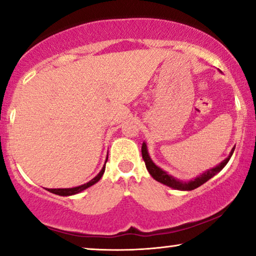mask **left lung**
<instances>
[{
    "label": "left lung",
    "instance_id": "1",
    "mask_svg": "<svg viewBox=\"0 0 256 256\" xmlns=\"http://www.w3.org/2000/svg\"><path fill=\"white\" fill-rule=\"evenodd\" d=\"M233 152H234V147H233L231 152H230L228 156L226 158L225 160H222L220 164L216 166V167L211 168V169H208V170L202 172L200 175H198L197 178H195L194 180L183 182V181H181V180H178V178H175L174 176L169 175L167 172H164V169L158 167V166L153 162V160L150 159V156L148 154V150H147V146H146L145 142H142V159H144V161H145L147 170H148L150 174L152 175V178L156 180V181L162 183V184H164V186H170V188L176 189V190H182V192H190V190L198 188V186H200L202 184H204V183L208 181V180H210L211 178H214L216 174H218V172H220L226 164H228L230 159H231Z\"/></svg>",
    "mask_w": 256,
    "mask_h": 256
}]
</instances>
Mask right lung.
<instances>
[{
  "label": "right lung",
  "mask_w": 256,
  "mask_h": 256,
  "mask_svg": "<svg viewBox=\"0 0 256 256\" xmlns=\"http://www.w3.org/2000/svg\"><path fill=\"white\" fill-rule=\"evenodd\" d=\"M106 161H108V158H106ZM106 164H104L103 168L100 169V172H98V174H97L95 178H94L92 180H90V181H89V182L84 183V184H81V186H74V188H64V189L59 188V189H46V190H48L50 192L56 194V195H59V196L76 195V194L84 192V190H86L87 188H89V186H94V184H95V183H97V182L100 181V178H102L103 174H104V170H106Z\"/></svg>",
  "instance_id": "right-lung-1"
}]
</instances>
